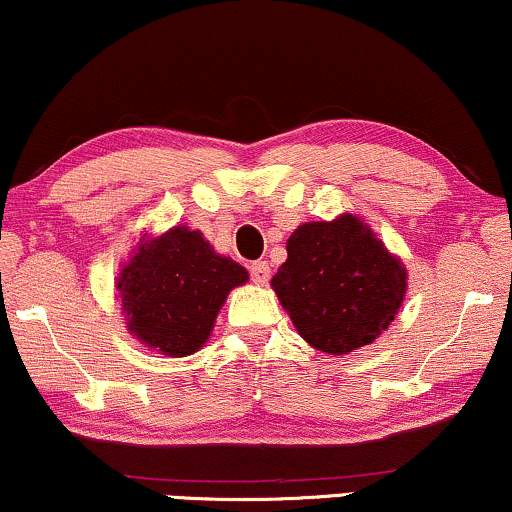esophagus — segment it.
Listing matches in <instances>:
<instances>
[{
  "label": "esophagus",
  "mask_w": 512,
  "mask_h": 512,
  "mask_svg": "<svg viewBox=\"0 0 512 512\" xmlns=\"http://www.w3.org/2000/svg\"><path fill=\"white\" fill-rule=\"evenodd\" d=\"M249 275H251V280L256 282V285H266L268 277H270V266L266 261H254L249 266Z\"/></svg>",
  "instance_id": "obj_1"
}]
</instances>
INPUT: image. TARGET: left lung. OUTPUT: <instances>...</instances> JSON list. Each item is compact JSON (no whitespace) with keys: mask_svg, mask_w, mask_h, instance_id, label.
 Segmentation results:
<instances>
[{"mask_svg":"<svg viewBox=\"0 0 512 512\" xmlns=\"http://www.w3.org/2000/svg\"><path fill=\"white\" fill-rule=\"evenodd\" d=\"M270 285L308 344L344 356L387 330L406 294V270L368 225L342 216L301 225Z\"/></svg>","mask_w":512,"mask_h":512,"instance_id":"left-lung-1","label":"left lung"}]
</instances>
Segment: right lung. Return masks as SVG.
Here are the masks:
<instances>
[{
    "label": "right lung",
    "instance_id": "1",
    "mask_svg": "<svg viewBox=\"0 0 512 512\" xmlns=\"http://www.w3.org/2000/svg\"><path fill=\"white\" fill-rule=\"evenodd\" d=\"M249 273L218 256L201 232L173 227L144 242L118 277L123 311L137 339L166 356H189L206 342L232 287Z\"/></svg>",
    "mask_w": 512,
    "mask_h": 512
}]
</instances>
